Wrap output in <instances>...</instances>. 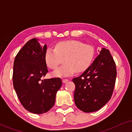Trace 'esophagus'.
<instances>
[{
	"label": "esophagus",
	"mask_w": 132,
	"mask_h": 132,
	"mask_svg": "<svg viewBox=\"0 0 132 132\" xmlns=\"http://www.w3.org/2000/svg\"><path fill=\"white\" fill-rule=\"evenodd\" d=\"M68 80H69L68 79H62V82L64 83V84H65V83L67 82Z\"/></svg>",
	"instance_id": "obj_1"
}]
</instances>
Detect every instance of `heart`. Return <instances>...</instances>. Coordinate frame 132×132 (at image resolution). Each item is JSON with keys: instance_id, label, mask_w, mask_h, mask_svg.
Segmentation results:
<instances>
[{"instance_id": "1", "label": "heart", "mask_w": 132, "mask_h": 132, "mask_svg": "<svg viewBox=\"0 0 132 132\" xmlns=\"http://www.w3.org/2000/svg\"><path fill=\"white\" fill-rule=\"evenodd\" d=\"M95 50L91 45L84 44L78 41H66L57 43L55 49L48 48L45 53V60L48 67L55 69L62 62L64 65L52 72L57 77L73 76L76 71H85L94 58Z\"/></svg>"}]
</instances>
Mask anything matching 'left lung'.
<instances>
[{
  "mask_svg": "<svg viewBox=\"0 0 132 132\" xmlns=\"http://www.w3.org/2000/svg\"><path fill=\"white\" fill-rule=\"evenodd\" d=\"M117 77L116 65L109 50L102 48L88 69L73 79L76 106L84 112H93L111 99Z\"/></svg>",
  "mask_w": 132,
  "mask_h": 132,
  "instance_id": "8db88e82",
  "label": "left lung"
}]
</instances>
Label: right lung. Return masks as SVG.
Instances as JSON below:
<instances>
[{"instance_id": "right-lung-1", "label": "right lung", "mask_w": 132, "mask_h": 132, "mask_svg": "<svg viewBox=\"0 0 132 132\" xmlns=\"http://www.w3.org/2000/svg\"><path fill=\"white\" fill-rule=\"evenodd\" d=\"M39 39L28 41L16 55L14 62V88L23 107L30 112L42 114L49 111L62 86L60 78L42 80L48 72L45 60L47 45Z\"/></svg>"}]
</instances>
